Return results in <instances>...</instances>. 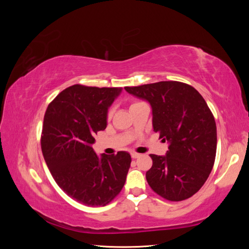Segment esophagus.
<instances>
[{
  "label": "esophagus",
  "mask_w": 249,
  "mask_h": 249,
  "mask_svg": "<svg viewBox=\"0 0 249 249\" xmlns=\"http://www.w3.org/2000/svg\"><path fill=\"white\" fill-rule=\"evenodd\" d=\"M131 156H132L133 159H137V158H139V157H140V154H137V153H132V154H131Z\"/></svg>",
  "instance_id": "obj_1"
}]
</instances>
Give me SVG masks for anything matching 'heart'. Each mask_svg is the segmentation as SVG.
I'll list each match as a JSON object with an SVG mask.
<instances>
[{
  "mask_svg": "<svg viewBox=\"0 0 249 249\" xmlns=\"http://www.w3.org/2000/svg\"><path fill=\"white\" fill-rule=\"evenodd\" d=\"M136 104H138V103H136ZM136 104H133V105H132V106H134V105H136ZM132 106H131V107H132ZM111 115H112V111H110V112H109V114H108V117H111Z\"/></svg>",
  "mask_w": 249,
  "mask_h": 249,
  "instance_id": "obj_1",
  "label": "heart"
}]
</instances>
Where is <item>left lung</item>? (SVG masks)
<instances>
[{
    "instance_id": "left-lung-1",
    "label": "left lung",
    "mask_w": 249,
    "mask_h": 249,
    "mask_svg": "<svg viewBox=\"0 0 249 249\" xmlns=\"http://www.w3.org/2000/svg\"><path fill=\"white\" fill-rule=\"evenodd\" d=\"M124 89L149 103L154 131L169 143L165 156L150 155L148 185L171 201L191 197L209 178L216 157V123L206 101L196 89L177 81Z\"/></svg>"
}]
</instances>
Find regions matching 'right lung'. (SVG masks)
<instances>
[{"mask_svg":"<svg viewBox=\"0 0 249 249\" xmlns=\"http://www.w3.org/2000/svg\"><path fill=\"white\" fill-rule=\"evenodd\" d=\"M123 88L72 85L60 92L43 118L41 150L61 189L83 205L106 206L122 191L131 156L127 152L97 156V132L107 126L108 109Z\"/></svg>","mask_w":249,"mask_h":249,"instance_id":"add662e5","label":"right lung"}]
</instances>
